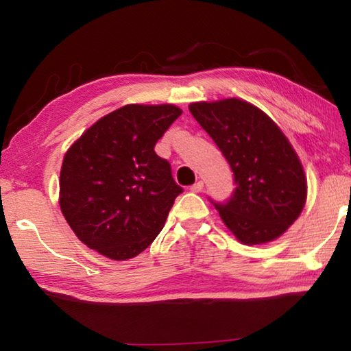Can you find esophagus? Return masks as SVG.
Listing matches in <instances>:
<instances>
[{"label":"esophagus","instance_id":"1","mask_svg":"<svg viewBox=\"0 0 351 351\" xmlns=\"http://www.w3.org/2000/svg\"><path fill=\"white\" fill-rule=\"evenodd\" d=\"M203 187H204V182L198 181V182H195L192 187H190V190H192V192H195V193H199L201 190H203Z\"/></svg>","mask_w":351,"mask_h":351}]
</instances>
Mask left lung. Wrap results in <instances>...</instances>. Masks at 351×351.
Returning a JSON list of instances; mask_svg holds the SVG:
<instances>
[{
  "label": "left lung",
  "instance_id": "obj_1",
  "mask_svg": "<svg viewBox=\"0 0 351 351\" xmlns=\"http://www.w3.org/2000/svg\"><path fill=\"white\" fill-rule=\"evenodd\" d=\"M224 154L235 190L215 209L243 245H263L285 234L306 201V176L287 136L252 104L230 97L189 105Z\"/></svg>",
  "mask_w": 351,
  "mask_h": 351
}]
</instances>
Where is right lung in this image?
<instances>
[{"instance_id":"add662e5","label":"right lung","mask_w":351,"mask_h":351,"mask_svg":"<svg viewBox=\"0 0 351 351\" xmlns=\"http://www.w3.org/2000/svg\"><path fill=\"white\" fill-rule=\"evenodd\" d=\"M175 105H125L69 147L60 170V209L82 243L128 260L161 232L182 189L154 145L181 116Z\"/></svg>"}]
</instances>
